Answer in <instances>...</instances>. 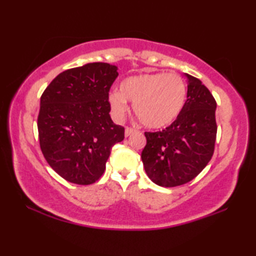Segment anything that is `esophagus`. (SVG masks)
Instances as JSON below:
<instances>
[{"mask_svg":"<svg viewBox=\"0 0 256 256\" xmlns=\"http://www.w3.org/2000/svg\"><path fill=\"white\" fill-rule=\"evenodd\" d=\"M136 128H125V136H131V134H133V133H136Z\"/></svg>","mask_w":256,"mask_h":256,"instance_id":"esophagus-1","label":"esophagus"}]
</instances>
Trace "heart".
<instances>
[{"label": "heart", "mask_w": 256, "mask_h": 256, "mask_svg": "<svg viewBox=\"0 0 256 256\" xmlns=\"http://www.w3.org/2000/svg\"><path fill=\"white\" fill-rule=\"evenodd\" d=\"M188 86L177 74L144 73L122 81L120 92H112L108 102L112 115L124 118L128 112L126 100L133 104L138 120L148 128H162L178 118L185 106Z\"/></svg>", "instance_id": "obj_1"}]
</instances>
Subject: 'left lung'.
<instances>
[{
    "label": "left lung",
    "instance_id": "8db88e82",
    "mask_svg": "<svg viewBox=\"0 0 256 256\" xmlns=\"http://www.w3.org/2000/svg\"><path fill=\"white\" fill-rule=\"evenodd\" d=\"M185 106L170 126L144 132L141 158L149 178L164 188L188 183L204 170L214 151L216 99L202 82L190 74Z\"/></svg>",
    "mask_w": 256,
    "mask_h": 256
}]
</instances>
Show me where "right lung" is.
<instances>
[{
  "label": "right lung",
  "instance_id": "obj_1",
  "mask_svg": "<svg viewBox=\"0 0 256 256\" xmlns=\"http://www.w3.org/2000/svg\"><path fill=\"white\" fill-rule=\"evenodd\" d=\"M118 76L115 66L88 63L60 73L42 94L37 118L42 152L70 183L97 182L112 146L123 141L124 128L112 120L108 102Z\"/></svg>",
  "mask_w": 256,
  "mask_h": 256
}]
</instances>
